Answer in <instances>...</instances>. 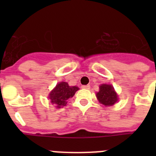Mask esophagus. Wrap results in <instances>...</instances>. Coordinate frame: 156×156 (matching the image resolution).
<instances>
[{
  "label": "esophagus",
  "instance_id": "34e87169",
  "mask_svg": "<svg viewBox=\"0 0 156 156\" xmlns=\"http://www.w3.org/2000/svg\"><path fill=\"white\" fill-rule=\"evenodd\" d=\"M81 87L83 88V89H90V85H83Z\"/></svg>",
  "mask_w": 156,
  "mask_h": 156
}]
</instances>
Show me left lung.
Returning a JSON list of instances; mask_svg holds the SVG:
<instances>
[{"label":"left lung","instance_id":"obj_1","mask_svg":"<svg viewBox=\"0 0 156 156\" xmlns=\"http://www.w3.org/2000/svg\"><path fill=\"white\" fill-rule=\"evenodd\" d=\"M96 95L99 101L106 106L112 105L118 100V96L114 90V88L109 84L101 85L100 90Z\"/></svg>","mask_w":156,"mask_h":156}]
</instances>
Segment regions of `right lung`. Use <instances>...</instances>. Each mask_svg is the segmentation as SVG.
<instances>
[{
  "instance_id": "add662e5",
  "label": "right lung",
  "mask_w": 156,
  "mask_h": 156,
  "mask_svg": "<svg viewBox=\"0 0 156 156\" xmlns=\"http://www.w3.org/2000/svg\"><path fill=\"white\" fill-rule=\"evenodd\" d=\"M79 90L77 87L69 86L68 83L61 82L55 87L49 94V99L53 104L57 105L58 108L66 105V100L73 97V95Z\"/></svg>"
}]
</instances>
